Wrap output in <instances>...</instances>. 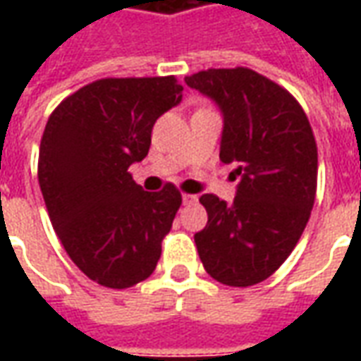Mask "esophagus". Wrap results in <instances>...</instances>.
<instances>
[{
	"mask_svg": "<svg viewBox=\"0 0 361 361\" xmlns=\"http://www.w3.org/2000/svg\"><path fill=\"white\" fill-rule=\"evenodd\" d=\"M181 201H183V204L195 203L197 195H191V193H183V195H181Z\"/></svg>",
	"mask_w": 361,
	"mask_h": 361,
	"instance_id": "esophagus-1",
	"label": "esophagus"
}]
</instances>
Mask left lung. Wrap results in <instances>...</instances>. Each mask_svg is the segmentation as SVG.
I'll list each match as a JSON object with an SVG mask.
<instances>
[{
    "label": "left lung",
    "instance_id": "left-lung-1",
    "mask_svg": "<svg viewBox=\"0 0 361 361\" xmlns=\"http://www.w3.org/2000/svg\"><path fill=\"white\" fill-rule=\"evenodd\" d=\"M219 106L220 160L240 176L232 203L201 195L209 222L195 234L204 271L226 286H253L292 253L317 191V145L286 89L251 71L207 69L185 77Z\"/></svg>",
    "mask_w": 361,
    "mask_h": 361
}]
</instances>
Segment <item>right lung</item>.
Masks as SVG:
<instances>
[{
    "label": "right lung",
    "mask_w": 361,
    "mask_h": 361,
    "mask_svg": "<svg viewBox=\"0 0 361 361\" xmlns=\"http://www.w3.org/2000/svg\"><path fill=\"white\" fill-rule=\"evenodd\" d=\"M176 77L100 79L67 96L46 123L38 183L67 255L90 280L129 288L149 279L181 195L137 185L157 119L181 102Z\"/></svg>",
    "instance_id": "right-lung-1"
}]
</instances>
